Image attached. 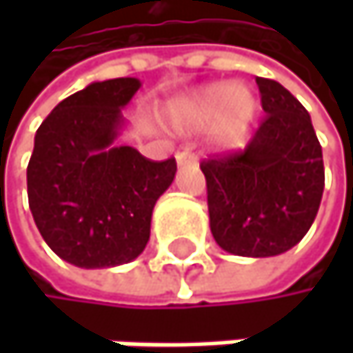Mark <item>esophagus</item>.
<instances>
[{
	"mask_svg": "<svg viewBox=\"0 0 353 353\" xmlns=\"http://www.w3.org/2000/svg\"><path fill=\"white\" fill-rule=\"evenodd\" d=\"M176 161H177V165H196V163H198L196 155H194L190 149L179 151V153L176 155Z\"/></svg>",
	"mask_w": 353,
	"mask_h": 353,
	"instance_id": "34e87169",
	"label": "esophagus"
}]
</instances>
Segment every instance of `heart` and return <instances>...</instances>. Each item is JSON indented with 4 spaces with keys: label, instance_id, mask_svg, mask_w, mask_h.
Returning a JSON list of instances; mask_svg holds the SVG:
<instances>
[{
    "label": "heart",
    "instance_id": "obj_1",
    "mask_svg": "<svg viewBox=\"0 0 353 353\" xmlns=\"http://www.w3.org/2000/svg\"><path fill=\"white\" fill-rule=\"evenodd\" d=\"M255 96L245 85L212 83L196 90L181 108L183 124L206 128L212 124V137L219 147H239L255 118Z\"/></svg>",
    "mask_w": 353,
    "mask_h": 353
}]
</instances>
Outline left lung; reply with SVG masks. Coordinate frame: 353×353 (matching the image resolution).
Here are the masks:
<instances>
[{"mask_svg":"<svg viewBox=\"0 0 353 353\" xmlns=\"http://www.w3.org/2000/svg\"><path fill=\"white\" fill-rule=\"evenodd\" d=\"M265 118L243 151L200 163L212 237L225 251L272 257L296 245L317 216L323 151L305 106L278 81L255 77Z\"/></svg>","mask_w":353,"mask_h":353,"instance_id":"obj_1","label":"left lung"}]
</instances>
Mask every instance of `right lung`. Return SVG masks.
<instances>
[{
    "instance_id": "obj_1",
    "label": "right lung",
    "mask_w": 353,
    "mask_h": 353,
    "mask_svg": "<svg viewBox=\"0 0 353 353\" xmlns=\"http://www.w3.org/2000/svg\"><path fill=\"white\" fill-rule=\"evenodd\" d=\"M139 88L137 77L94 81L57 104L36 130L28 204L46 245L77 268L139 257L155 202L176 177L174 157L151 161L116 145L126 126L122 108Z\"/></svg>"
}]
</instances>
